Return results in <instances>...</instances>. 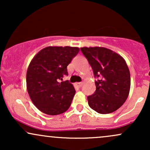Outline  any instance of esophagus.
<instances>
[{
    "mask_svg": "<svg viewBox=\"0 0 150 150\" xmlns=\"http://www.w3.org/2000/svg\"><path fill=\"white\" fill-rule=\"evenodd\" d=\"M82 82H77V83L75 84V86L76 87H77V88H80V87H82Z\"/></svg>",
    "mask_w": 150,
    "mask_h": 150,
    "instance_id": "obj_1",
    "label": "esophagus"
}]
</instances>
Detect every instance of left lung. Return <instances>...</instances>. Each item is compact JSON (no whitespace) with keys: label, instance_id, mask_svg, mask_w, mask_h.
Listing matches in <instances>:
<instances>
[{"label":"left lung","instance_id":"8db88e82","mask_svg":"<svg viewBox=\"0 0 150 150\" xmlns=\"http://www.w3.org/2000/svg\"><path fill=\"white\" fill-rule=\"evenodd\" d=\"M80 49L97 78L95 92L87 97L89 106L101 114L116 111L126 101L130 92V75L125 60L106 48Z\"/></svg>","mask_w":150,"mask_h":150}]
</instances>
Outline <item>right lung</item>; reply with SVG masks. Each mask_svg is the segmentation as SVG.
<instances>
[{
	"label": "right lung",
	"instance_id": "obj_1",
	"mask_svg": "<svg viewBox=\"0 0 150 150\" xmlns=\"http://www.w3.org/2000/svg\"><path fill=\"white\" fill-rule=\"evenodd\" d=\"M79 48L48 46L30 62L27 71V88L31 100L39 111L58 115L69 108L75 90L68 80L67 66L78 53Z\"/></svg>",
	"mask_w": 150,
	"mask_h": 150
}]
</instances>
